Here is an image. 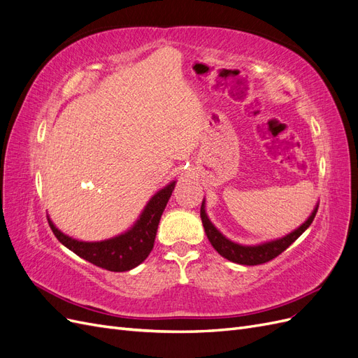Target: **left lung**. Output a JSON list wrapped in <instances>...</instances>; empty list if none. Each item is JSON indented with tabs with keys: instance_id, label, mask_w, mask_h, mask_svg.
<instances>
[{
	"instance_id": "1",
	"label": "left lung",
	"mask_w": 358,
	"mask_h": 358,
	"mask_svg": "<svg viewBox=\"0 0 358 358\" xmlns=\"http://www.w3.org/2000/svg\"><path fill=\"white\" fill-rule=\"evenodd\" d=\"M317 212H318V206L315 208V210L312 212L309 220L305 224L300 225L297 230L289 233L288 236L282 237V239L267 242L263 245H257V246H242V245H237V243L227 239V237H224L218 230L215 229V225L209 221L208 215H206L204 201L201 203L200 216H201V222L204 227L206 236H208L209 242L212 243V246L216 249V251H218V254H221L224 258L230 259V262L237 263V264L257 266V264H263V263L270 262V259L276 258L279 254H282L291 243H294L299 237L305 233L308 227L312 224Z\"/></svg>"
}]
</instances>
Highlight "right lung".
Returning a JSON list of instances; mask_svg holds the SVG:
<instances>
[{"mask_svg": "<svg viewBox=\"0 0 358 358\" xmlns=\"http://www.w3.org/2000/svg\"><path fill=\"white\" fill-rule=\"evenodd\" d=\"M175 189V182L162 188L150 199L140 220L131 230L103 242H79L62 234L49 220L57 239L76 255L110 272H127L143 263L154 248L157 229L167 201Z\"/></svg>", "mask_w": 358, "mask_h": 358, "instance_id": "right-lung-1", "label": "right lung"}]
</instances>
